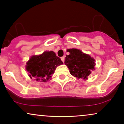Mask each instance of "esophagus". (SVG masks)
Here are the masks:
<instances>
[{
	"instance_id": "obj_1",
	"label": "esophagus",
	"mask_w": 124,
	"mask_h": 124,
	"mask_svg": "<svg viewBox=\"0 0 124 124\" xmlns=\"http://www.w3.org/2000/svg\"><path fill=\"white\" fill-rule=\"evenodd\" d=\"M61 60H62V62H64V57H62L61 58Z\"/></svg>"
}]
</instances>
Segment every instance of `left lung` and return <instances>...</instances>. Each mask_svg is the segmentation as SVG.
I'll return each instance as SVG.
<instances>
[{"label": "left lung", "instance_id": "left-lung-1", "mask_svg": "<svg viewBox=\"0 0 124 124\" xmlns=\"http://www.w3.org/2000/svg\"><path fill=\"white\" fill-rule=\"evenodd\" d=\"M67 51L70 54L66 55L64 63L70 74L77 78L88 79L91 71L94 69V60L79 49H70Z\"/></svg>", "mask_w": 124, "mask_h": 124}]
</instances>
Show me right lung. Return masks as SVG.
<instances>
[{"mask_svg":"<svg viewBox=\"0 0 124 124\" xmlns=\"http://www.w3.org/2000/svg\"><path fill=\"white\" fill-rule=\"evenodd\" d=\"M60 58L53 51L45 52L39 56H33L27 62L26 70L31 78L35 77L36 81L46 82L52 76L57 66L62 64Z\"/></svg>","mask_w":124,"mask_h":124,"instance_id":"right-lung-1","label":"right lung"}]
</instances>
